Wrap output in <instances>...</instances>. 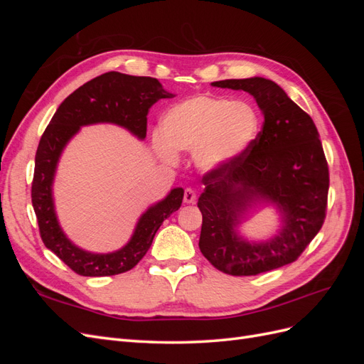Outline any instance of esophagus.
Masks as SVG:
<instances>
[{"label": "esophagus", "instance_id": "esophagus-1", "mask_svg": "<svg viewBox=\"0 0 364 364\" xmlns=\"http://www.w3.org/2000/svg\"><path fill=\"white\" fill-rule=\"evenodd\" d=\"M196 200H197L196 193L191 188H186L185 193H183V202L188 203V205H193V203H196Z\"/></svg>", "mask_w": 364, "mask_h": 364}]
</instances>
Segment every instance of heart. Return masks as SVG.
Wrapping results in <instances>:
<instances>
[{"instance_id":"obj_1","label":"heart","mask_w":364,"mask_h":364,"mask_svg":"<svg viewBox=\"0 0 364 364\" xmlns=\"http://www.w3.org/2000/svg\"><path fill=\"white\" fill-rule=\"evenodd\" d=\"M259 132L258 112L245 102L199 95L171 106L153 136L159 158L173 162L176 151H193L205 173L226 168L245 155Z\"/></svg>"}]
</instances>
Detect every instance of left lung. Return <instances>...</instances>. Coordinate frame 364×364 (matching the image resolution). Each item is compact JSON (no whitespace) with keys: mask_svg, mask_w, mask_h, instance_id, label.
Returning a JSON list of instances; mask_svg holds the SVG:
<instances>
[{"mask_svg":"<svg viewBox=\"0 0 364 364\" xmlns=\"http://www.w3.org/2000/svg\"><path fill=\"white\" fill-rule=\"evenodd\" d=\"M250 94L264 117L262 130L243 156L208 173L199 206L203 222L199 247L220 272L250 277L290 264L321 230L329 188L328 164L311 117L264 77L211 83ZM270 205L279 230L247 240L240 225L249 213Z\"/></svg>","mask_w":364,"mask_h":364,"instance_id":"obj_1","label":"left lung"}]
</instances>
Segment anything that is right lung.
I'll return each instance as SVG.
<instances>
[{
  "label": "right lung",
  "mask_w": 364,
  "mask_h": 364,
  "mask_svg": "<svg viewBox=\"0 0 364 364\" xmlns=\"http://www.w3.org/2000/svg\"><path fill=\"white\" fill-rule=\"evenodd\" d=\"M158 79L111 71L95 77L68 95L53 115L39 141L31 183V203L41 237L53 253L82 277H112L134 269L151 246L162 222L178 211L183 188H173L162 200L142 213L127 243L114 252L97 253L77 246L62 229L53 185L58 165L68 142L85 126L115 124L144 139L149 109L161 98H173Z\"/></svg>",
  "instance_id": "obj_1"
}]
</instances>
